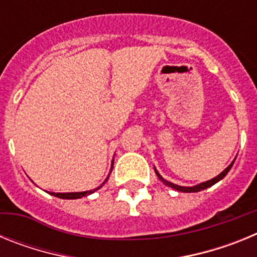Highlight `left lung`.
Returning <instances> with one entry per match:
<instances>
[{
  "label": "left lung",
  "mask_w": 257,
  "mask_h": 257,
  "mask_svg": "<svg viewBox=\"0 0 257 257\" xmlns=\"http://www.w3.org/2000/svg\"><path fill=\"white\" fill-rule=\"evenodd\" d=\"M234 161H235V160H234ZM234 161H233V162H231L230 165H229L228 167H226V169L221 172V174L217 175L216 178L211 179V180H208V181H205V183L198 184V185H196V187H180V185H176V184H172V183H170V181H166L165 179H163L162 176H161V175L158 174V171H157L156 169H154V171H156V174H157V176H158V179H160V180H162L163 184H166V185H169V187L172 188V189L179 190V192H184V193H194V192H201V190L206 189V188L212 187L213 184H216L217 181H220V180H221V179L225 178V175L228 174L229 170L231 169V166H233V163H234Z\"/></svg>",
  "instance_id": "8db88e82"
}]
</instances>
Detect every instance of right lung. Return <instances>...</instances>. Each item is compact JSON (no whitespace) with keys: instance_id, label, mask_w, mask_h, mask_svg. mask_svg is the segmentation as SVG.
Instances as JSON below:
<instances>
[{"instance_id":"obj_1","label":"right lung","mask_w":257,"mask_h":257,"mask_svg":"<svg viewBox=\"0 0 257 257\" xmlns=\"http://www.w3.org/2000/svg\"><path fill=\"white\" fill-rule=\"evenodd\" d=\"M113 165V163H112ZM113 167V166H112ZM109 178V176H108ZM108 178L105 179V181L108 180ZM104 181V183H105ZM103 183V184H104ZM103 187V185H100L99 188H96V189H92V190H87V192H76V193H50V194H52V196L58 197V198H63V199H77V198H82V197H86L88 196V194H91V193H94L95 190L100 189V188Z\"/></svg>"}]
</instances>
